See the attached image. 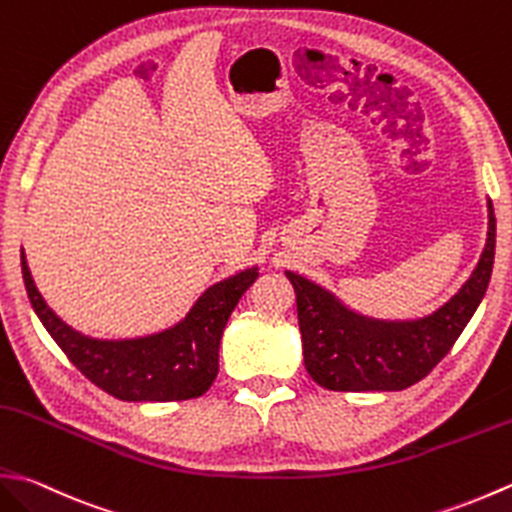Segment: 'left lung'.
Wrapping results in <instances>:
<instances>
[{
	"mask_svg": "<svg viewBox=\"0 0 512 512\" xmlns=\"http://www.w3.org/2000/svg\"><path fill=\"white\" fill-rule=\"evenodd\" d=\"M473 273L433 313L415 319H382L346 306L328 288L286 270L297 295L304 364L319 386L346 393L404 390L417 384L453 348L482 304L495 262V213Z\"/></svg>",
	"mask_w": 512,
	"mask_h": 512,
	"instance_id": "obj_1",
	"label": "left lung"
}]
</instances>
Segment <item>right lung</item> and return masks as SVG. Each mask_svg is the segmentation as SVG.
<instances>
[{"instance_id": "obj_1", "label": "right lung", "mask_w": 512, "mask_h": 512, "mask_svg": "<svg viewBox=\"0 0 512 512\" xmlns=\"http://www.w3.org/2000/svg\"><path fill=\"white\" fill-rule=\"evenodd\" d=\"M22 275L39 322L95 386L122 402H182L204 395L215 382L226 322L259 277V266L210 284L173 326L119 339L90 337L68 326L37 290L24 248Z\"/></svg>"}]
</instances>
